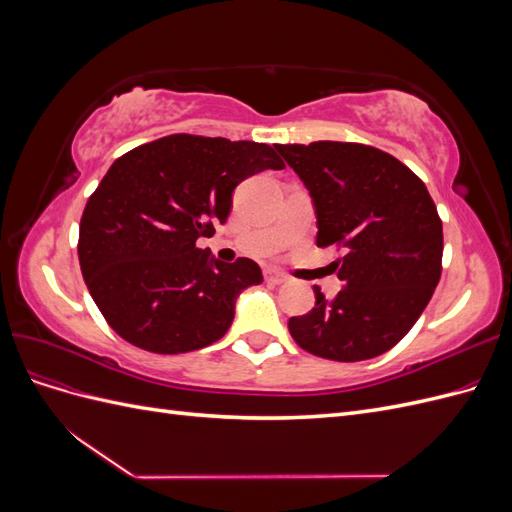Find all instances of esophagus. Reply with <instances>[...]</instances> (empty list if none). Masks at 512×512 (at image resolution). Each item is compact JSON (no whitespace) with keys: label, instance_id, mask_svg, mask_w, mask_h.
Wrapping results in <instances>:
<instances>
[{"label":"esophagus","instance_id":"obj_1","mask_svg":"<svg viewBox=\"0 0 512 512\" xmlns=\"http://www.w3.org/2000/svg\"><path fill=\"white\" fill-rule=\"evenodd\" d=\"M267 282L273 284V286H282L288 282V277L280 271H267Z\"/></svg>","mask_w":512,"mask_h":512}]
</instances>
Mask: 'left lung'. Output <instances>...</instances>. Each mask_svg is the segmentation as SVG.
I'll return each mask as SVG.
<instances>
[{
    "label": "left lung",
    "instance_id": "1",
    "mask_svg": "<svg viewBox=\"0 0 512 512\" xmlns=\"http://www.w3.org/2000/svg\"><path fill=\"white\" fill-rule=\"evenodd\" d=\"M312 198L320 247L344 245L333 262L342 290L288 320L303 350L365 361L391 350L423 314L440 282L442 222L412 170L376 147L318 141L275 145Z\"/></svg>",
    "mask_w": 512,
    "mask_h": 512
}]
</instances>
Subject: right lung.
Listing matches in <instances>:
<instances>
[{
	"instance_id": "1",
	"label": "right lung",
	"mask_w": 512,
	"mask_h": 512,
	"mask_svg": "<svg viewBox=\"0 0 512 512\" xmlns=\"http://www.w3.org/2000/svg\"><path fill=\"white\" fill-rule=\"evenodd\" d=\"M284 162L265 143L173 134L113 162L87 200L79 262L89 294L126 342L158 354L205 348L230 329L239 294L262 284L250 258L200 250L237 185Z\"/></svg>"
}]
</instances>
